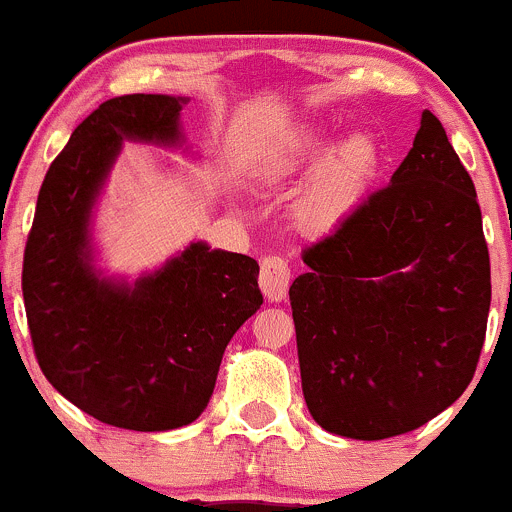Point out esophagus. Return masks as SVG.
<instances>
[{
  "label": "esophagus",
  "instance_id": "esophagus-1",
  "mask_svg": "<svg viewBox=\"0 0 512 512\" xmlns=\"http://www.w3.org/2000/svg\"><path fill=\"white\" fill-rule=\"evenodd\" d=\"M288 283H291V268H288V263L278 256L263 258L261 273H258V286H261L263 296L268 301H283L288 293Z\"/></svg>",
  "mask_w": 512,
  "mask_h": 512
}]
</instances>
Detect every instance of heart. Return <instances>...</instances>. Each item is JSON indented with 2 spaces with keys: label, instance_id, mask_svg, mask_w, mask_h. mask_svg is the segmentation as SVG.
I'll list each match as a JSON object with an SVG mask.
<instances>
[{
  "label": "heart",
  "instance_id": "heart-1",
  "mask_svg": "<svg viewBox=\"0 0 512 512\" xmlns=\"http://www.w3.org/2000/svg\"><path fill=\"white\" fill-rule=\"evenodd\" d=\"M338 136L341 129L333 124H306L293 131L266 164L276 179L303 174L319 164L296 201L298 224L316 234L338 229L366 204L386 159L373 131H353L341 141Z\"/></svg>",
  "mask_w": 512,
  "mask_h": 512
}]
</instances>
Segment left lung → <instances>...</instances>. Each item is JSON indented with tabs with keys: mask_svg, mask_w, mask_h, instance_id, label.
<instances>
[{
	"mask_svg": "<svg viewBox=\"0 0 512 512\" xmlns=\"http://www.w3.org/2000/svg\"><path fill=\"white\" fill-rule=\"evenodd\" d=\"M303 263L288 296L318 426L393 438L463 396L488 326L490 258L473 179L430 111L391 184Z\"/></svg>",
	"mask_w": 512,
	"mask_h": 512,
	"instance_id": "obj_1",
	"label": "left lung"
}]
</instances>
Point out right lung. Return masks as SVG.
<instances>
[{
	"label": "right lung",
	"mask_w": 512,
	"mask_h": 512,
	"mask_svg": "<svg viewBox=\"0 0 512 512\" xmlns=\"http://www.w3.org/2000/svg\"><path fill=\"white\" fill-rule=\"evenodd\" d=\"M186 96L104 101L44 176L22 271L47 381L106 426L174 430L204 413L234 333L261 308L251 256L191 241L136 281L96 266L94 211L124 141L181 149Z\"/></svg>",
	"instance_id": "obj_1"
}]
</instances>
